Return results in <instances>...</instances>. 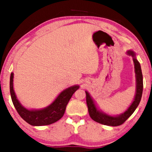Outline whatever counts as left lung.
I'll return each instance as SVG.
<instances>
[{"label":"left lung","instance_id":"left-lung-1","mask_svg":"<svg viewBox=\"0 0 152 152\" xmlns=\"http://www.w3.org/2000/svg\"><path fill=\"white\" fill-rule=\"evenodd\" d=\"M126 53L129 56H132L133 57L136 74L137 88H136V95L135 97H134V102H132V104H131V106L125 112L120 115H118V116H114L105 114V113L98 109L90 94L86 91V104L87 106H88L89 116L94 121L98 122L99 124H102L111 126H117L121 125L134 112L137 106H139L141 99H142L143 92V76L140 64L138 61L137 59L136 58V54L133 50H128Z\"/></svg>","mask_w":152,"mask_h":152}]
</instances>
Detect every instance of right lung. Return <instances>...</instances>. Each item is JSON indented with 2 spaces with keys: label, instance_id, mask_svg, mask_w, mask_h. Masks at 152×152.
Listing matches in <instances>:
<instances>
[{
  "label": "right lung",
  "instance_id": "right-lung-1",
  "mask_svg": "<svg viewBox=\"0 0 152 152\" xmlns=\"http://www.w3.org/2000/svg\"><path fill=\"white\" fill-rule=\"evenodd\" d=\"M79 86L75 85L64 90L49 106L42 109L28 110L24 108L13 90V73L10 74V92L15 109L24 121L32 126H46L55 123L64 116L68 103Z\"/></svg>",
  "mask_w": 152,
  "mask_h": 152
}]
</instances>
